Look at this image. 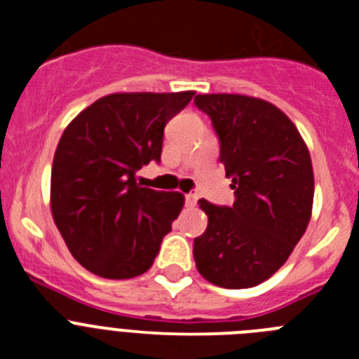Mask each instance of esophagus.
Returning <instances> with one entry per match:
<instances>
[{
  "label": "esophagus",
  "mask_w": 359,
  "mask_h": 359,
  "mask_svg": "<svg viewBox=\"0 0 359 359\" xmlns=\"http://www.w3.org/2000/svg\"><path fill=\"white\" fill-rule=\"evenodd\" d=\"M196 203H198V196H196V194H187L185 196L187 207H196Z\"/></svg>",
  "instance_id": "1"
}]
</instances>
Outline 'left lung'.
Segmentation results:
<instances>
[{"label":"left lung","mask_w":359,"mask_h":359,"mask_svg":"<svg viewBox=\"0 0 359 359\" xmlns=\"http://www.w3.org/2000/svg\"><path fill=\"white\" fill-rule=\"evenodd\" d=\"M194 104L210 116L219 161L236 190L231 207L199 199L208 226L194 239L196 268L215 286H257L287 261L309 223V151L293 122L261 98L198 95Z\"/></svg>","instance_id":"left-lung-1"}]
</instances>
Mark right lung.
<instances>
[{
	"label": "right lung",
	"instance_id": "obj_1",
	"mask_svg": "<svg viewBox=\"0 0 359 359\" xmlns=\"http://www.w3.org/2000/svg\"><path fill=\"white\" fill-rule=\"evenodd\" d=\"M182 93H113L79 113L52 167V214L69 253L104 278L145 273L183 208L180 192L136 183L160 163L163 129L192 100Z\"/></svg>",
	"mask_w": 359,
	"mask_h": 359
}]
</instances>
